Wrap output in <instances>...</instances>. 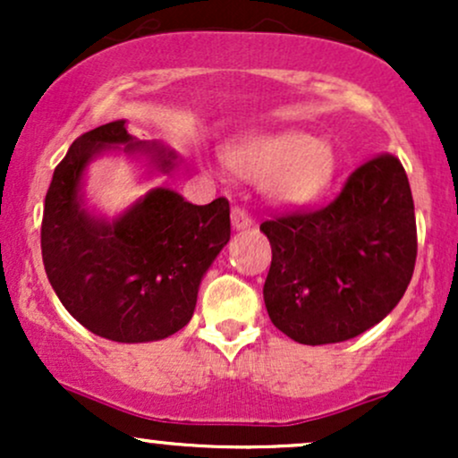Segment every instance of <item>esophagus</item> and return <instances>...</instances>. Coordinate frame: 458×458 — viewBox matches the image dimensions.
<instances>
[{"label":"esophagus","mask_w":458,"mask_h":458,"mask_svg":"<svg viewBox=\"0 0 458 458\" xmlns=\"http://www.w3.org/2000/svg\"><path fill=\"white\" fill-rule=\"evenodd\" d=\"M230 217H233V225L236 230H245L254 224L251 222L250 213H247L243 207H233V215H230Z\"/></svg>","instance_id":"obj_1"}]
</instances>
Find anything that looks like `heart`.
<instances>
[{
  "instance_id": "b5f03b06",
  "label": "heart",
  "mask_w": 458,
  "mask_h": 458,
  "mask_svg": "<svg viewBox=\"0 0 458 458\" xmlns=\"http://www.w3.org/2000/svg\"><path fill=\"white\" fill-rule=\"evenodd\" d=\"M233 167L250 178H267V193L286 207H303L327 189L335 172L334 148L303 131L247 138L228 152Z\"/></svg>"
}]
</instances>
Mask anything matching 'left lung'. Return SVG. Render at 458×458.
Listing matches in <instances>:
<instances>
[{
  "instance_id": "left-lung-1",
  "label": "left lung",
  "mask_w": 458,
  "mask_h": 458,
  "mask_svg": "<svg viewBox=\"0 0 458 458\" xmlns=\"http://www.w3.org/2000/svg\"><path fill=\"white\" fill-rule=\"evenodd\" d=\"M271 243L265 306L299 344L355 338L396 308L411 282L418 233L409 178L394 155H377L317 211L267 219Z\"/></svg>"
}]
</instances>
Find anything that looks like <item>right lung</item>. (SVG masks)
I'll return each instance as SVG.
<instances>
[{
    "instance_id": "right-lung-1",
    "label": "right lung",
    "mask_w": 458,
    "mask_h": 458,
    "mask_svg": "<svg viewBox=\"0 0 458 458\" xmlns=\"http://www.w3.org/2000/svg\"><path fill=\"white\" fill-rule=\"evenodd\" d=\"M124 146L170 172L176 155L141 144L127 120L77 138L57 163L45 198L40 247L62 306L92 334L114 343H152L191 320L204 273L230 241V204L187 202L167 187L150 189L123 215L97 217L83 204V174L94 157Z\"/></svg>"
}]
</instances>
